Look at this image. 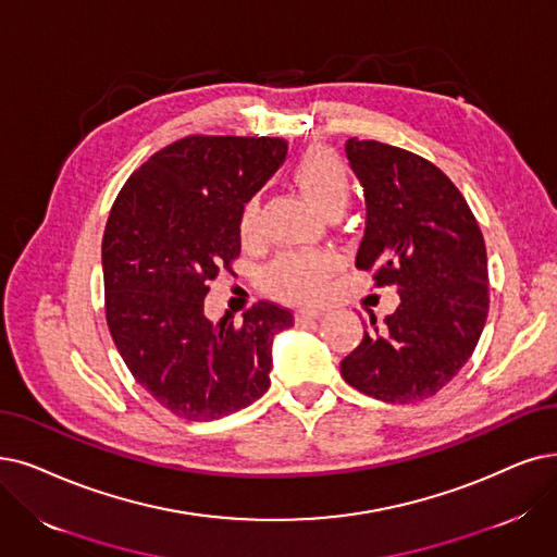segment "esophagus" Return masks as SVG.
<instances>
[{"instance_id":"esophagus-1","label":"esophagus","mask_w":557,"mask_h":557,"mask_svg":"<svg viewBox=\"0 0 557 557\" xmlns=\"http://www.w3.org/2000/svg\"><path fill=\"white\" fill-rule=\"evenodd\" d=\"M324 315V308H315V306H301L297 308V320L299 322H308V320H318Z\"/></svg>"}]
</instances>
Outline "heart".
Returning a JSON list of instances; mask_svg holds the SVG:
<instances>
[{"mask_svg": "<svg viewBox=\"0 0 557 557\" xmlns=\"http://www.w3.org/2000/svg\"><path fill=\"white\" fill-rule=\"evenodd\" d=\"M295 183L306 198L324 214H341L349 201L351 181L345 162L329 148L306 150L293 171ZM237 233L244 244L258 239L260 196L251 194L239 208ZM341 260L331 251H290L276 258L264 278L274 293L295 301H318L326 295Z\"/></svg>", "mask_w": 557, "mask_h": 557, "instance_id": "1", "label": "heart"}]
</instances>
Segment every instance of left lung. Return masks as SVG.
<instances>
[{
    "mask_svg": "<svg viewBox=\"0 0 557 557\" xmlns=\"http://www.w3.org/2000/svg\"><path fill=\"white\" fill-rule=\"evenodd\" d=\"M368 221L356 267L399 293L395 313L341 361L343 380L384 403H418L471 359L488 313L486 249L478 219L450 177L405 148L351 137Z\"/></svg>",
    "mask_w": 557,
    "mask_h": 557,
    "instance_id": "obj_1",
    "label": "left lung"
}]
</instances>
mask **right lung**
I'll return each mask as SVG.
<instances>
[{
    "mask_svg": "<svg viewBox=\"0 0 557 557\" xmlns=\"http://www.w3.org/2000/svg\"><path fill=\"white\" fill-rule=\"evenodd\" d=\"M278 137L189 135L119 191L102 235L104 315L132 376L166 411L214 420L270 388L272 341L290 310L258 301L244 322L206 318L219 270L239 258L237 216L285 160Z\"/></svg>",
    "mask_w": 557,
    "mask_h": 557,
    "instance_id": "right-lung-1",
    "label": "right lung"
}]
</instances>
